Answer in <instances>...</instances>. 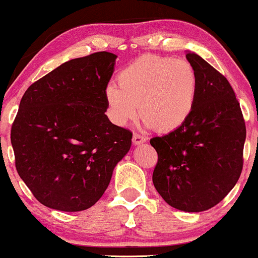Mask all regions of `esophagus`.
<instances>
[{"label": "esophagus", "instance_id": "1", "mask_svg": "<svg viewBox=\"0 0 258 258\" xmlns=\"http://www.w3.org/2000/svg\"><path fill=\"white\" fill-rule=\"evenodd\" d=\"M132 142L135 145H139V144H142V143L147 142V138L143 137V136H141V135H137V133H135V135H133Z\"/></svg>", "mask_w": 258, "mask_h": 258}]
</instances>
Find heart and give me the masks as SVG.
<instances>
[{
	"mask_svg": "<svg viewBox=\"0 0 258 258\" xmlns=\"http://www.w3.org/2000/svg\"><path fill=\"white\" fill-rule=\"evenodd\" d=\"M104 96L110 120L125 126L138 114L148 127L168 133L190 119L198 95V77L188 61L145 54L117 74Z\"/></svg>",
	"mask_w": 258,
	"mask_h": 258,
	"instance_id": "obj_1",
	"label": "heart"
}]
</instances>
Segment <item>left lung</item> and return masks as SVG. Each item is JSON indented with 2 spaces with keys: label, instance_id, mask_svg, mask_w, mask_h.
I'll return each instance as SVG.
<instances>
[{
  "label": "left lung",
  "instance_id": "left-lung-1",
  "mask_svg": "<svg viewBox=\"0 0 258 258\" xmlns=\"http://www.w3.org/2000/svg\"><path fill=\"white\" fill-rule=\"evenodd\" d=\"M198 95L190 119L176 131L150 139L156 150L155 188L170 207L200 213L220 203L243 169L246 127L228 80L195 52Z\"/></svg>",
  "mask_w": 258,
  "mask_h": 258
}]
</instances>
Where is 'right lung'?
Masks as SVG:
<instances>
[{"label":"right lung","instance_id":"right-lung-1","mask_svg":"<svg viewBox=\"0 0 258 258\" xmlns=\"http://www.w3.org/2000/svg\"><path fill=\"white\" fill-rule=\"evenodd\" d=\"M116 55L98 51L55 68L25 91L11 131L15 167L36 200L62 212L103 196L132 132L111 123L105 89Z\"/></svg>","mask_w":258,"mask_h":258}]
</instances>
